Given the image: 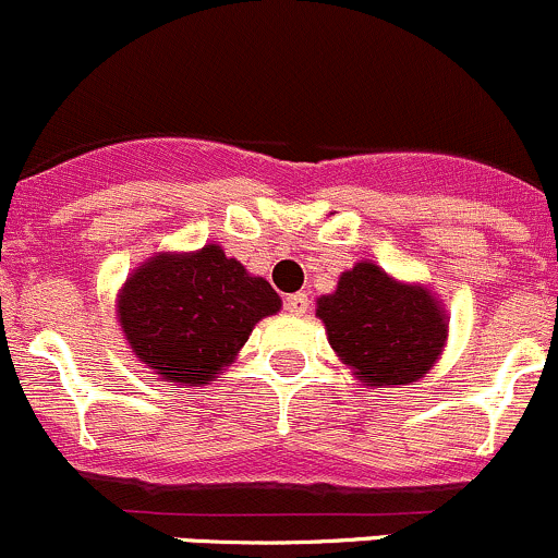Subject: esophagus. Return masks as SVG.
I'll list each match as a JSON object with an SVG mask.
<instances>
[{
	"instance_id": "34e87169",
	"label": "esophagus",
	"mask_w": 558,
	"mask_h": 558,
	"mask_svg": "<svg viewBox=\"0 0 558 558\" xmlns=\"http://www.w3.org/2000/svg\"><path fill=\"white\" fill-rule=\"evenodd\" d=\"M307 307H310V299H307V294H304V291H299V294L286 296V310H289L291 315L307 313Z\"/></svg>"
}]
</instances>
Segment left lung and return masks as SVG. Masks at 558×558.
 <instances>
[{"label": "left lung", "instance_id": "1", "mask_svg": "<svg viewBox=\"0 0 558 558\" xmlns=\"http://www.w3.org/2000/svg\"><path fill=\"white\" fill-rule=\"evenodd\" d=\"M318 318L339 357L372 385L417 383L447 339L436 299L372 262L342 272L337 291L318 299Z\"/></svg>", "mask_w": 558, "mask_h": 558}]
</instances>
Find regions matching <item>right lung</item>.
<instances>
[{"label":"right lung","instance_id":"1","mask_svg":"<svg viewBox=\"0 0 558 558\" xmlns=\"http://www.w3.org/2000/svg\"><path fill=\"white\" fill-rule=\"evenodd\" d=\"M280 310L264 278H251L219 245L162 254L133 272L120 294V326L138 361L162 379L208 385L248 333Z\"/></svg>","mask_w":558,"mask_h":558}]
</instances>
